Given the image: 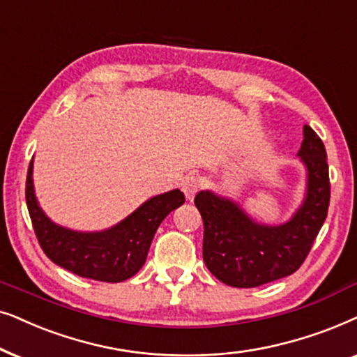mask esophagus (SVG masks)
Segmentation results:
<instances>
[{
    "label": "esophagus",
    "instance_id": "34e87169",
    "mask_svg": "<svg viewBox=\"0 0 357 357\" xmlns=\"http://www.w3.org/2000/svg\"><path fill=\"white\" fill-rule=\"evenodd\" d=\"M197 191H199V179L196 176H188L183 183V192L186 194L188 201H192Z\"/></svg>",
    "mask_w": 357,
    "mask_h": 357
}]
</instances>
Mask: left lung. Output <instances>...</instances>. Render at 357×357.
Masks as SVG:
<instances>
[{
    "instance_id": "1",
    "label": "left lung",
    "mask_w": 357,
    "mask_h": 357,
    "mask_svg": "<svg viewBox=\"0 0 357 357\" xmlns=\"http://www.w3.org/2000/svg\"><path fill=\"white\" fill-rule=\"evenodd\" d=\"M297 155L307 168V194L282 225L255 222L238 204L211 191L194 197L204 222V263L227 286L248 289L278 281L296 273L310 253L330 206L326 150L312 127H303Z\"/></svg>"
}]
</instances>
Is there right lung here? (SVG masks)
<instances>
[{
  "instance_id": "obj_1",
  "label": "right lung",
  "mask_w": 357,
  "mask_h": 357,
  "mask_svg": "<svg viewBox=\"0 0 357 357\" xmlns=\"http://www.w3.org/2000/svg\"><path fill=\"white\" fill-rule=\"evenodd\" d=\"M26 202L32 227L47 258L70 273L101 282H122L145 264L156 228L171 211L184 204L179 189L160 194L104 231H75L56 225L39 207L32 184V161L27 169Z\"/></svg>"
}]
</instances>
